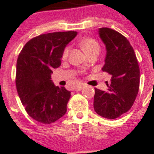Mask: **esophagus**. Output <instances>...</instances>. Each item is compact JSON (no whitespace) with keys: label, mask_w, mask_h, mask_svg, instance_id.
Returning a JSON list of instances; mask_svg holds the SVG:
<instances>
[{"label":"esophagus","mask_w":154,"mask_h":154,"mask_svg":"<svg viewBox=\"0 0 154 154\" xmlns=\"http://www.w3.org/2000/svg\"><path fill=\"white\" fill-rule=\"evenodd\" d=\"M83 88H84V85H79V86H77V87L75 88L74 90L77 91H80L83 89Z\"/></svg>","instance_id":"obj_1"}]
</instances>
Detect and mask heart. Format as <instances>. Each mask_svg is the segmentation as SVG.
Segmentation results:
<instances>
[{
  "mask_svg": "<svg viewBox=\"0 0 154 154\" xmlns=\"http://www.w3.org/2000/svg\"><path fill=\"white\" fill-rule=\"evenodd\" d=\"M80 45H81L82 49L87 55H88L89 53L92 52L94 51H99V49H100L99 43L93 38H85V39L81 40V42H80ZM69 47L67 46L63 50V54H62V59H66L68 57V55H69Z\"/></svg>",
  "mask_w": 154,
  "mask_h": 154,
  "instance_id": "obj_1",
  "label": "heart"
}]
</instances>
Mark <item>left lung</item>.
Wrapping results in <instances>:
<instances>
[{"label":"left lung","instance_id":"8db88e82","mask_svg":"<svg viewBox=\"0 0 154 154\" xmlns=\"http://www.w3.org/2000/svg\"><path fill=\"white\" fill-rule=\"evenodd\" d=\"M106 45L103 72L110 75L108 91L95 88L94 109L99 116L116 119L127 113L134 104L139 89L140 71L136 55L128 40L107 27L99 29Z\"/></svg>","mask_w":154,"mask_h":154}]
</instances>
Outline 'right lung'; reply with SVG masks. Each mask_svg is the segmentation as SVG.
<instances>
[{"label": "right lung", "instance_id": "add662e5", "mask_svg": "<svg viewBox=\"0 0 154 154\" xmlns=\"http://www.w3.org/2000/svg\"><path fill=\"white\" fill-rule=\"evenodd\" d=\"M76 31L41 34L23 48L16 64L15 85L26 113L40 123L49 125L66 112L70 91L51 81L52 69L61 65L63 51L77 36Z\"/></svg>", "mask_w": 154, "mask_h": 154}]
</instances>
